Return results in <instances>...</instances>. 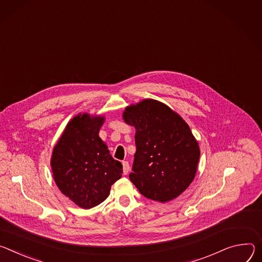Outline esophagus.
<instances>
[{"instance_id": "1", "label": "esophagus", "mask_w": 262, "mask_h": 262, "mask_svg": "<svg viewBox=\"0 0 262 262\" xmlns=\"http://www.w3.org/2000/svg\"><path fill=\"white\" fill-rule=\"evenodd\" d=\"M130 170V165L128 161H123V171H124V175H127Z\"/></svg>"}]
</instances>
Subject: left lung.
Here are the masks:
<instances>
[{
  "instance_id": "left-lung-1",
  "label": "left lung",
  "mask_w": 262,
  "mask_h": 262,
  "mask_svg": "<svg viewBox=\"0 0 262 262\" xmlns=\"http://www.w3.org/2000/svg\"><path fill=\"white\" fill-rule=\"evenodd\" d=\"M123 119L136 130L131 182L142 195L161 203L180 195L194 179L200 158L189 126L152 99L127 107Z\"/></svg>"
}]
</instances>
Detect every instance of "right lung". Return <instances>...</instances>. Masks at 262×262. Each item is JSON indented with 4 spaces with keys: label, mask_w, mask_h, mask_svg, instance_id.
<instances>
[{
    "label": "right lung",
    "mask_w": 262,
    "mask_h": 262,
    "mask_svg": "<svg viewBox=\"0 0 262 262\" xmlns=\"http://www.w3.org/2000/svg\"><path fill=\"white\" fill-rule=\"evenodd\" d=\"M104 121V116L79 113L53 149L51 166L56 185L84 209L105 201L111 185L122 177V163L112 158L99 136Z\"/></svg>",
    "instance_id": "right-lung-1"
}]
</instances>
